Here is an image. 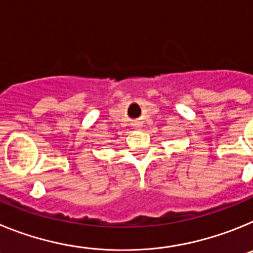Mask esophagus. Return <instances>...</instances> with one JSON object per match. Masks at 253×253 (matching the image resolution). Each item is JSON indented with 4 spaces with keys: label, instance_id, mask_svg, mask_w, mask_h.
Masks as SVG:
<instances>
[{
    "label": "esophagus",
    "instance_id": "esophagus-1",
    "mask_svg": "<svg viewBox=\"0 0 253 253\" xmlns=\"http://www.w3.org/2000/svg\"><path fill=\"white\" fill-rule=\"evenodd\" d=\"M135 125H137V126H139V123H137V124H135Z\"/></svg>",
    "mask_w": 253,
    "mask_h": 253
}]
</instances>
